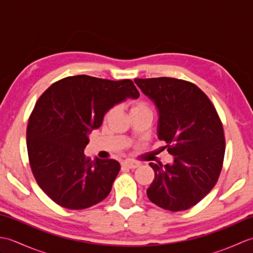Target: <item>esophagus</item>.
<instances>
[{
	"instance_id": "obj_1",
	"label": "esophagus",
	"mask_w": 253,
	"mask_h": 253,
	"mask_svg": "<svg viewBox=\"0 0 253 253\" xmlns=\"http://www.w3.org/2000/svg\"><path fill=\"white\" fill-rule=\"evenodd\" d=\"M123 166H125V168H128L130 169H135L137 168H139L140 166V163L137 162V161H131V160H126L124 161V162L122 163Z\"/></svg>"
}]
</instances>
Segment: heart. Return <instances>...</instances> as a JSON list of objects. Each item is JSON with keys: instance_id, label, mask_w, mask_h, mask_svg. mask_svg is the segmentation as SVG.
Listing matches in <instances>:
<instances>
[{"instance_id": "1", "label": "heart", "mask_w": 253, "mask_h": 253, "mask_svg": "<svg viewBox=\"0 0 253 253\" xmlns=\"http://www.w3.org/2000/svg\"><path fill=\"white\" fill-rule=\"evenodd\" d=\"M139 110H149V107H148V105H147L146 103H144V102H142V101H136V102H133L132 106H131V112L139 111ZM114 112H115L114 107H112V109H110L109 111H107L106 114H105V120H106V121L110 120V118L112 117V115L114 114Z\"/></svg>"}]
</instances>
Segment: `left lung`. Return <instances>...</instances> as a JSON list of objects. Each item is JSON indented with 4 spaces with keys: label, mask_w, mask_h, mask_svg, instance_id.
Masks as SVG:
<instances>
[{
    "label": "left lung",
    "mask_w": 253,
    "mask_h": 253,
    "mask_svg": "<svg viewBox=\"0 0 253 253\" xmlns=\"http://www.w3.org/2000/svg\"><path fill=\"white\" fill-rule=\"evenodd\" d=\"M159 112L158 137L174 157L150 163L154 179L147 190L158 207L178 212L200 202L221 174L225 138L215 107L196 84L176 78L135 79Z\"/></svg>",
    "instance_id": "obj_1"
}]
</instances>
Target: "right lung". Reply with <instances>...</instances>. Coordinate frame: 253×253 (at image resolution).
Instances as JSON below:
<instances>
[{
	"instance_id": "1",
	"label": "right lung",
	"mask_w": 253,
	"mask_h": 253,
	"mask_svg": "<svg viewBox=\"0 0 253 253\" xmlns=\"http://www.w3.org/2000/svg\"><path fill=\"white\" fill-rule=\"evenodd\" d=\"M127 98H139L129 79L78 75L58 80L37 101L27 126L29 163L38 185L58 206L83 210L109 196L120 163L91 161L84 150L105 113Z\"/></svg>"
}]
</instances>
